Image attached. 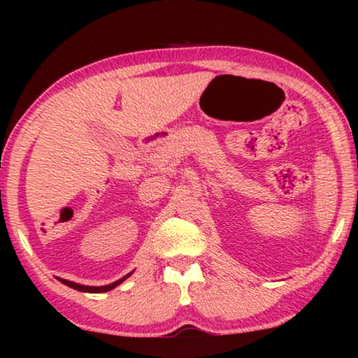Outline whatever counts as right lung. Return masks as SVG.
Listing matches in <instances>:
<instances>
[{
	"instance_id": "1",
	"label": "right lung",
	"mask_w": 358,
	"mask_h": 358,
	"mask_svg": "<svg viewBox=\"0 0 358 358\" xmlns=\"http://www.w3.org/2000/svg\"><path fill=\"white\" fill-rule=\"evenodd\" d=\"M129 277V275H127ZM127 277L120 278V280H117L114 283H110V285H104V287H86V285H80V283H75V282H70V280H63V278H60L62 283H65V285H68L70 288H75V290H80V292H90V293H101V292H109L112 290V288H115L119 283H122L125 280Z\"/></svg>"
}]
</instances>
